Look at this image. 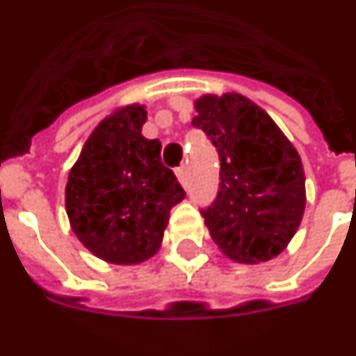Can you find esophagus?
I'll return each instance as SVG.
<instances>
[{
    "label": "esophagus",
    "instance_id": "obj_1",
    "mask_svg": "<svg viewBox=\"0 0 356 356\" xmlns=\"http://www.w3.org/2000/svg\"><path fill=\"white\" fill-rule=\"evenodd\" d=\"M175 175H177V179L181 181V185H186V168L183 165V168H177L175 170Z\"/></svg>",
    "mask_w": 356,
    "mask_h": 356
}]
</instances>
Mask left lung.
<instances>
[{
  "label": "left lung",
  "mask_w": 356,
  "mask_h": 356,
  "mask_svg": "<svg viewBox=\"0 0 356 356\" xmlns=\"http://www.w3.org/2000/svg\"><path fill=\"white\" fill-rule=\"evenodd\" d=\"M193 125L220 154V191L202 210L223 254L241 264L268 262L287 248L305 213L299 152L268 113L247 96L204 94Z\"/></svg>",
  "instance_id": "obj_1"
}]
</instances>
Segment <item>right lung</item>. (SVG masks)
<instances>
[{
	"mask_svg": "<svg viewBox=\"0 0 356 356\" xmlns=\"http://www.w3.org/2000/svg\"><path fill=\"white\" fill-rule=\"evenodd\" d=\"M146 106L102 119L69 171L65 210L74 235L109 264L146 262L161 247L171 208L185 198L161 163V143L143 136Z\"/></svg>",
	"mask_w": 356,
	"mask_h": 356,
	"instance_id": "1",
	"label": "right lung"
}]
</instances>
